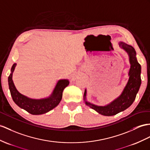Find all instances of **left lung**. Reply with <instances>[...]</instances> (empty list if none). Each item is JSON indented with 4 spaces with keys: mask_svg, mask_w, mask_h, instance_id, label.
I'll list each match as a JSON object with an SVG mask.
<instances>
[{
    "mask_svg": "<svg viewBox=\"0 0 150 150\" xmlns=\"http://www.w3.org/2000/svg\"><path fill=\"white\" fill-rule=\"evenodd\" d=\"M120 46H121L129 54V61L131 65L129 73V81L124 88L122 94L112 103L105 106H98L87 102L86 100V90L84 93V100L88 106L94 109L99 114L104 116L115 115L129 108L134 103L141 84V65L137 60L136 50L132 46L123 42H120Z\"/></svg>",
    "mask_w": 150,
    "mask_h": 150,
    "instance_id": "8db88e82",
    "label": "left lung"
}]
</instances>
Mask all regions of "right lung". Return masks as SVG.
Instances as JSON below:
<instances>
[{
	"mask_svg": "<svg viewBox=\"0 0 150 150\" xmlns=\"http://www.w3.org/2000/svg\"><path fill=\"white\" fill-rule=\"evenodd\" d=\"M16 65V64L13 65L11 69V73L8 77V84L11 95L15 104L30 114L35 115L45 114L57 106L62 100L63 90L65 87L69 85V82L68 80H59L52 94L49 97L42 98V99H32L21 94L16 90L14 85L12 76Z\"/></svg>",
	"mask_w": 150,
	"mask_h": 150,
	"instance_id": "1",
	"label": "right lung"
}]
</instances>
